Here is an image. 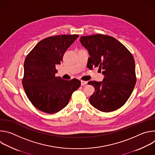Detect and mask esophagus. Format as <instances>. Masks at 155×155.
<instances>
[{"label": "esophagus", "instance_id": "1", "mask_svg": "<svg viewBox=\"0 0 155 155\" xmlns=\"http://www.w3.org/2000/svg\"><path fill=\"white\" fill-rule=\"evenodd\" d=\"M87 83V81H84V80H81V84L82 86L85 85V84H86Z\"/></svg>", "mask_w": 155, "mask_h": 155}]
</instances>
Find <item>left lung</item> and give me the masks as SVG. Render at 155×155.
<instances>
[{
  "label": "left lung",
  "instance_id": "8db88e82",
  "mask_svg": "<svg viewBox=\"0 0 155 155\" xmlns=\"http://www.w3.org/2000/svg\"><path fill=\"white\" fill-rule=\"evenodd\" d=\"M81 45L87 50L89 68H99L102 81H90L95 91L91 104L103 112L114 111L127 101L136 83L135 61L130 51L113 37L102 34L81 36Z\"/></svg>",
  "mask_w": 155,
  "mask_h": 155
}]
</instances>
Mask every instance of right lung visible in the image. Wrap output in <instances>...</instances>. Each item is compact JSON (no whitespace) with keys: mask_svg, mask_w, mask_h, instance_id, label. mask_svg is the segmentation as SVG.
<instances>
[{"mask_svg":"<svg viewBox=\"0 0 155 155\" xmlns=\"http://www.w3.org/2000/svg\"><path fill=\"white\" fill-rule=\"evenodd\" d=\"M78 37L74 34L45 38L27 55L22 84L31 102L40 111L50 114L60 111L80 86L77 79L55 77L56 65L61 64L65 51Z\"/></svg>","mask_w":155,"mask_h":155,"instance_id":"obj_1","label":"right lung"}]
</instances>
